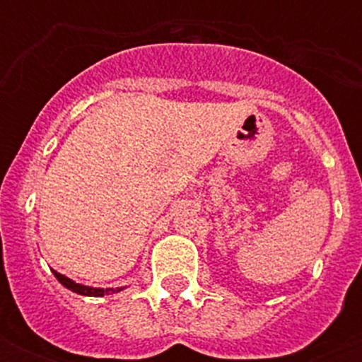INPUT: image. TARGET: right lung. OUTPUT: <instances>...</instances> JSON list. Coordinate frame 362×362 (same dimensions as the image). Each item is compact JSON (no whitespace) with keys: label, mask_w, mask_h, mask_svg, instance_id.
<instances>
[{"label":"right lung","mask_w":362,"mask_h":362,"mask_svg":"<svg viewBox=\"0 0 362 362\" xmlns=\"http://www.w3.org/2000/svg\"><path fill=\"white\" fill-rule=\"evenodd\" d=\"M54 276L58 278V281L64 287L71 289L73 293H78V295H86V297H103V295H109V293L122 291V287H118V289H99V287L82 286V284H76V281L69 280L67 276L59 274V272H56V270H54Z\"/></svg>","instance_id":"add662e5"}]
</instances>
